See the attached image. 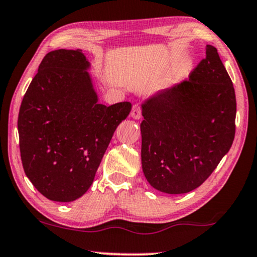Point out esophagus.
I'll use <instances>...</instances> for the list:
<instances>
[{"instance_id":"obj_1","label":"esophagus","mask_w":257,"mask_h":257,"mask_svg":"<svg viewBox=\"0 0 257 257\" xmlns=\"http://www.w3.org/2000/svg\"><path fill=\"white\" fill-rule=\"evenodd\" d=\"M132 117L135 118V120H139V118L142 116V109H141L140 104H135L132 109Z\"/></svg>"}]
</instances>
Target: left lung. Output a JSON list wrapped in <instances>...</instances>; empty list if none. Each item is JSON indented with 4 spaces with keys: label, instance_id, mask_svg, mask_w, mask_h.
Listing matches in <instances>:
<instances>
[{
    "label": "left lung",
    "instance_id": "left-lung-1",
    "mask_svg": "<svg viewBox=\"0 0 257 257\" xmlns=\"http://www.w3.org/2000/svg\"><path fill=\"white\" fill-rule=\"evenodd\" d=\"M142 108V169L161 192L199 187L232 147L235 91L214 46H206L189 80L156 93Z\"/></svg>",
    "mask_w": 257,
    "mask_h": 257
}]
</instances>
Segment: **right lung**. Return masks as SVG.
<instances>
[{"instance_id":"right-lung-1","label":"right lung","mask_w":257,"mask_h":257,"mask_svg":"<svg viewBox=\"0 0 257 257\" xmlns=\"http://www.w3.org/2000/svg\"><path fill=\"white\" fill-rule=\"evenodd\" d=\"M89 63L81 50H55L43 58L22 100L20 151L25 175L43 196L68 202L91 187L128 101L97 102Z\"/></svg>"}]
</instances>
